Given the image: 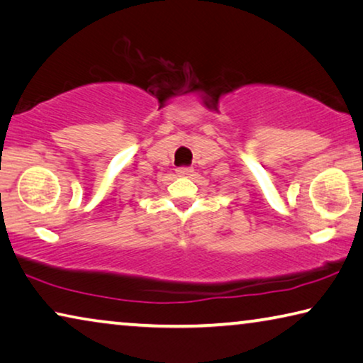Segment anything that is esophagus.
I'll use <instances>...</instances> for the list:
<instances>
[{
  "instance_id": "esophagus-1",
  "label": "esophagus",
  "mask_w": 363,
  "mask_h": 363,
  "mask_svg": "<svg viewBox=\"0 0 363 363\" xmlns=\"http://www.w3.org/2000/svg\"><path fill=\"white\" fill-rule=\"evenodd\" d=\"M191 174H193V169L186 167V165H182V167L177 169V175H180V177H188Z\"/></svg>"
}]
</instances>
